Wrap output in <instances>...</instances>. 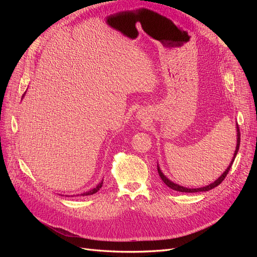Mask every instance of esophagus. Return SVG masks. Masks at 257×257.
Segmentation results:
<instances>
[{
  "label": "esophagus",
  "mask_w": 257,
  "mask_h": 257,
  "mask_svg": "<svg viewBox=\"0 0 257 257\" xmlns=\"http://www.w3.org/2000/svg\"><path fill=\"white\" fill-rule=\"evenodd\" d=\"M136 119L141 122H148V114L146 110H139L136 112Z\"/></svg>",
  "instance_id": "34e87169"
}]
</instances>
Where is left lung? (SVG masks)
Wrapping results in <instances>:
<instances>
[{"instance_id":"8db88e82","label":"left lung","mask_w":257,"mask_h":257,"mask_svg":"<svg viewBox=\"0 0 257 257\" xmlns=\"http://www.w3.org/2000/svg\"><path fill=\"white\" fill-rule=\"evenodd\" d=\"M236 130H237V145H236V150H235V153H234V157H232V159H231V162L229 163V165H228V167L225 169V172L216 179V180L214 181V182H212V183H210V184H208V185H206V186H201V188H196V189H190V188H185V186H182V185H179V184H177V183H175V182H173L172 180H169V179L163 174V172L161 170V168H160V166H159V164H158V173H159V175H160V177H161V179L163 180V182H164L168 188H170L172 190H175V191H178V192H182V193H197V192H207V191H210V190H212V189H214L215 186H217L219 185L224 179H225V177H226V175L228 174V172H229V169H230V167H231V165H232V163H234V161H235V158H236V155H237V153H238V150H239V146H240V131H239V126H238V124H236Z\"/></svg>"}]
</instances>
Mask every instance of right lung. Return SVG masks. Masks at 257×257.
<instances>
[{
    "mask_svg": "<svg viewBox=\"0 0 257 257\" xmlns=\"http://www.w3.org/2000/svg\"><path fill=\"white\" fill-rule=\"evenodd\" d=\"M23 96H25V94H23ZM23 96H22V97H23ZM103 181H104V180H100V181L98 182V184L95 186V188H93V189H91L90 191H87V192H84V193L78 194V195H76V196H89V195H93V194H95L96 192L99 191L100 188H102V186H103ZM62 196H64V195H62ZM65 196H66V197H74L75 195H72V196L65 195Z\"/></svg>",
    "mask_w": 257,
    "mask_h": 257,
    "instance_id": "add662e5",
    "label": "right lung"
}]
</instances>
